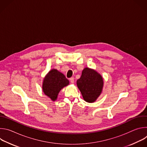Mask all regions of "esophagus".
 Returning a JSON list of instances; mask_svg holds the SVG:
<instances>
[{
	"mask_svg": "<svg viewBox=\"0 0 147 147\" xmlns=\"http://www.w3.org/2000/svg\"><path fill=\"white\" fill-rule=\"evenodd\" d=\"M70 81L71 84H73L74 82V78L73 77H71L70 78Z\"/></svg>",
	"mask_w": 147,
	"mask_h": 147,
	"instance_id": "1",
	"label": "esophagus"
}]
</instances>
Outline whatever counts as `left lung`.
I'll return each mask as SVG.
<instances>
[{
	"label": "left lung",
	"mask_w": 147,
	"mask_h": 147,
	"mask_svg": "<svg viewBox=\"0 0 147 147\" xmlns=\"http://www.w3.org/2000/svg\"><path fill=\"white\" fill-rule=\"evenodd\" d=\"M77 86L85 101L94 102L100 95L103 86V78L95 70L86 67L77 81Z\"/></svg>",
	"instance_id": "1"
}]
</instances>
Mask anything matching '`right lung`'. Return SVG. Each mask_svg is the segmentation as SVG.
<instances>
[{"label": "right lung", "instance_id": "right-lung-1", "mask_svg": "<svg viewBox=\"0 0 147 147\" xmlns=\"http://www.w3.org/2000/svg\"><path fill=\"white\" fill-rule=\"evenodd\" d=\"M69 84L65 76L56 69H52L44 78L42 90L53 101L57 99L60 91Z\"/></svg>", "mask_w": 147, "mask_h": 147}]
</instances>
